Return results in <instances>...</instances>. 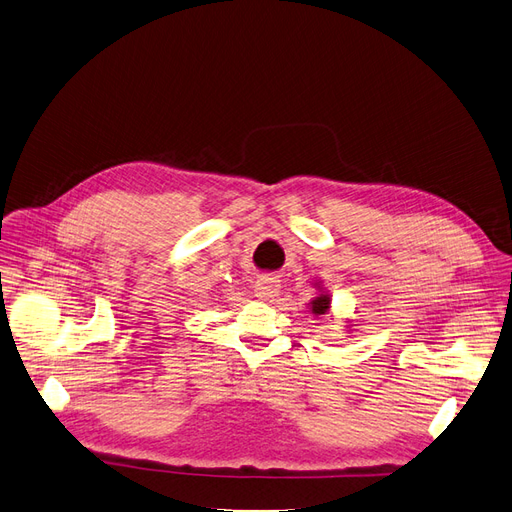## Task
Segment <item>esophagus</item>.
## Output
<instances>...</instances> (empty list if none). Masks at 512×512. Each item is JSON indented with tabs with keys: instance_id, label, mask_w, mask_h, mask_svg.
Here are the masks:
<instances>
[{
	"instance_id": "1",
	"label": "esophagus",
	"mask_w": 512,
	"mask_h": 512,
	"mask_svg": "<svg viewBox=\"0 0 512 512\" xmlns=\"http://www.w3.org/2000/svg\"><path fill=\"white\" fill-rule=\"evenodd\" d=\"M278 291H280V280H278L276 276L263 274V276L257 278V282H255V293H257L259 299H265V301L274 299V297L278 295Z\"/></svg>"
}]
</instances>
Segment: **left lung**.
Here are the masks:
<instances>
[{"label": "left lung", "mask_w": 512, "mask_h": 512, "mask_svg": "<svg viewBox=\"0 0 512 512\" xmlns=\"http://www.w3.org/2000/svg\"><path fill=\"white\" fill-rule=\"evenodd\" d=\"M328 305H330L328 297H318L314 303H311V311H314V314H326Z\"/></svg>", "instance_id": "obj_1"}]
</instances>
